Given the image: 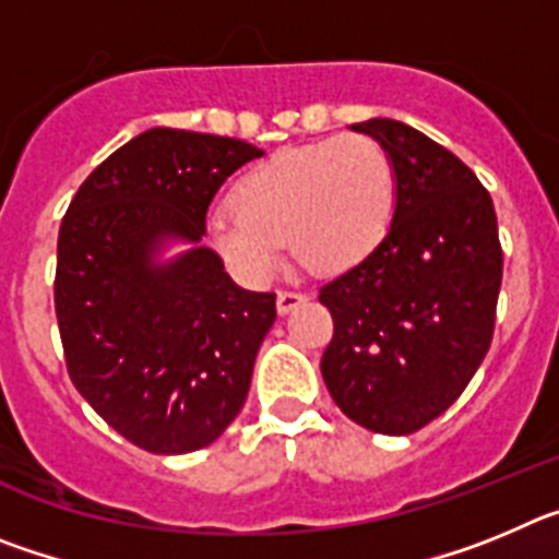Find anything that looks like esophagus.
Returning <instances> with one entry per match:
<instances>
[{"mask_svg": "<svg viewBox=\"0 0 559 559\" xmlns=\"http://www.w3.org/2000/svg\"><path fill=\"white\" fill-rule=\"evenodd\" d=\"M299 305H305V294H299V290H280V294H276V310L283 316L296 310Z\"/></svg>", "mask_w": 559, "mask_h": 559, "instance_id": "1", "label": "esophagus"}]
</instances>
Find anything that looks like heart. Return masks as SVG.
Returning <instances> with one entry per match:
<instances>
[{
    "instance_id": "obj_1",
    "label": "heart",
    "mask_w": 559,
    "mask_h": 559,
    "mask_svg": "<svg viewBox=\"0 0 559 559\" xmlns=\"http://www.w3.org/2000/svg\"><path fill=\"white\" fill-rule=\"evenodd\" d=\"M231 210L212 212L206 235L226 269L249 285L283 265L285 240L313 274L335 276L374 254L397 210L392 156L369 136L285 147L231 187Z\"/></svg>"
}]
</instances>
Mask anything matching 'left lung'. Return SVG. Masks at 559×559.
<instances>
[{
    "label": "left lung",
    "mask_w": 559,
    "mask_h": 559,
    "mask_svg": "<svg viewBox=\"0 0 559 559\" xmlns=\"http://www.w3.org/2000/svg\"><path fill=\"white\" fill-rule=\"evenodd\" d=\"M353 131L392 156L397 210L374 254L319 290L335 328L322 378L353 423L406 437L456 403L490 349L498 221L476 173L417 128L374 117Z\"/></svg>",
    "instance_id": "8db88e82"
}]
</instances>
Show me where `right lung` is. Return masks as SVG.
<instances>
[{
  "label": "right lung",
  "mask_w": 559,
  "mask_h": 559,
  "mask_svg": "<svg viewBox=\"0 0 559 559\" xmlns=\"http://www.w3.org/2000/svg\"><path fill=\"white\" fill-rule=\"evenodd\" d=\"M263 151L151 128L88 173L58 231L56 316L69 378L142 451L206 448L240 414L276 296L231 283L210 246L215 192ZM170 242L188 249L173 261Z\"/></svg>",
  "instance_id": "add662e5"
}]
</instances>
